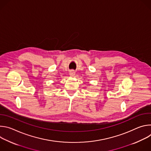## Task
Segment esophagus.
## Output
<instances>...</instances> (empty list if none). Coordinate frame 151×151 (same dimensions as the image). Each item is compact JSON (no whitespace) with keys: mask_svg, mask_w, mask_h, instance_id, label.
<instances>
[{"mask_svg":"<svg viewBox=\"0 0 151 151\" xmlns=\"http://www.w3.org/2000/svg\"><path fill=\"white\" fill-rule=\"evenodd\" d=\"M69 75L70 76H73L75 75V72L74 70H71L69 72Z\"/></svg>","mask_w":151,"mask_h":151,"instance_id":"34e87169","label":"esophagus"}]
</instances>
